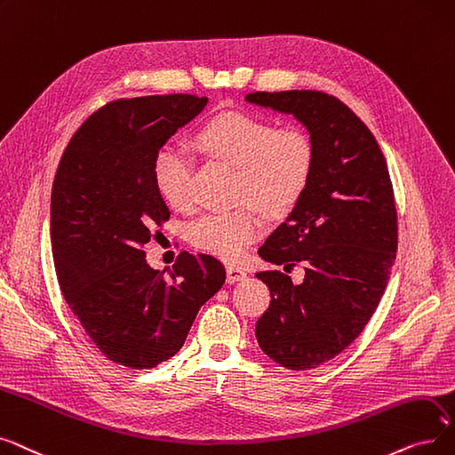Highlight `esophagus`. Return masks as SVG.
<instances>
[{"mask_svg":"<svg viewBox=\"0 0 455 455\" xmlns=\"http://www.w3.org/2000/svg\"><path fill=\"white\" fill-rule=\"evenodd\" d=\"M226 275H228V283H239V281L246 279V272L241 267H235V265L226 267Z\"/></svg>","mask_w":455,"mask_h":455,"instance_id":"obj_1","label":"esophagus"}]
</instances>
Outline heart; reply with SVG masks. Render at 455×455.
Returning <instances> with one entry per match:
<instances>
[{"mask_svg":"<svg viewBox=\"0 0 455 455\" xmlns=\"http://www.w3.org/2000/svg\"><path fill=\"white\" fill-rule=\"evenodd\" d=\"M204 157L233 170V202L228 212H209L194 220L188 243L226 261L241 259L263 231L259 211L270 219L289 214L311 181L315 148L301 129L277 125L267 118L228 111L212 116L196 133ZM154 181L170 207L190 204L192 163L178 146H163L154 159Z\"/></svg>","mask_w":455,"mask_h":455,"instance_id":"heart-1","label":"heart"}]
</instances>
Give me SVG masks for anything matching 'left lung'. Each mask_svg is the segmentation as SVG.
<instances>
[{
	"instance_id": "obj_1",
	"label": "left lung",
	"mask_w": 455,
	"mask_h": 455,
	"mask_svg": "<svg viewBox=\"0 0 455 455\" xmlns=\"http://www.w3.org/2000/svg\"><path fill=\"white\" fill-rule=\"evenodd\" d=\"M246 101L292 115L315 148L307 190L259 248L272 265L306 270L259 272L270 306L257 320L261 350L291 371L339 355L374 315L396 259L393 183L381 149L352 109L318 91L251 92Z\"/></svg>"
}]
</instances>
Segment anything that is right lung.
Masks as SVG:
<instances>
[{
  "mask_svg": "<svg viewBox=\"0 0 455 455\" xmlns=\"http://www.w3.org/2000/svg\"><path fill=\"white\" fill-rule=\"evenodd\" d=\"M207 98L146 96L107 103L77 129L52 188V248L64 299L100 352L144 371L176 355L226 270L183 251L166 277L142 246L170 211L154 159Z\"/></svg>",
  "mask_w": 455,
  "mask_h": 455,
  "instance_id": "1",
  "label": "right lung"
}]
</instances>
